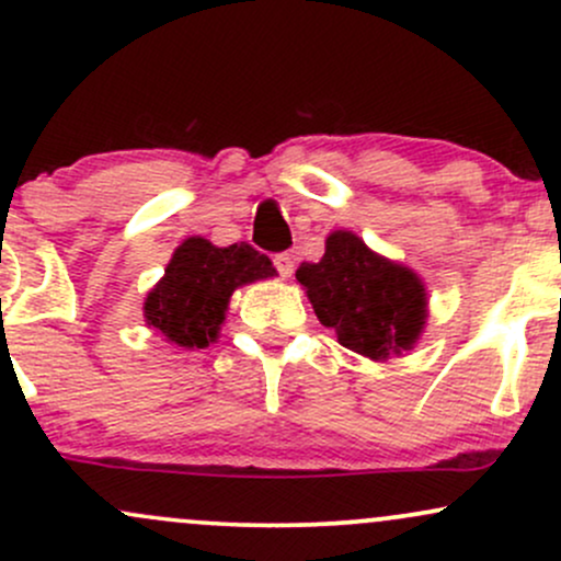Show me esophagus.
Masks as SVG:
<instances>
[{
	"label": "esophagus",
	"instance_id": "obj_1",
	"mask_svg": "<svg viewBox=\"0 0 561 561\" xmlns=\"http://www.w3.org/2000/svg\"><path fill=\"white\" fill-rule=\"evenodd\" d=\"M274 266H276V272H279V276H293V268H295V259L289 253H279V255H274Z\"/></svg>",
	"mask_w": 561,
	"mask_h": 561
}]
</instances>
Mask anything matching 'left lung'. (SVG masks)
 <instances>
[{
  "mask_svg": "<svg viewBox=\"0 0 561 561\" xmlns=\"http://www.w3.org/2000/svg\"><path fill=\"white\" fill-rule=\"evenodd\" d=\"M295 279L337 343L371 362L411 351L427 321V289L420 276L377 255L353 231H332L324 259L300 263Z\"/></svg>",
  "mask_w": 561,
  "mask_h": 561,
  "instance_id": "obj_1",
  "label": "left lung"
}]
</instances>
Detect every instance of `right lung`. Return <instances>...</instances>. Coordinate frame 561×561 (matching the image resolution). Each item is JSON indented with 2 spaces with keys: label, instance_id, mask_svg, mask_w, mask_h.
<instances>
[{
  "label": "right lung",
  "instance_id": "add662e5",
  "mask_svg": "<svg viewBox=\"0 0 561 561\" xmlns=\"http://www.w3.org/2000/svg\"><path fill=\"white\" fill-rule=\"evenodd\" d=\"M274 274L268 255L250 244L216 248L190 237L173 250L163 279L147 293L145 321L179 347H208L227 319L231 293Z\"/></svg>",
  "mask_w": 561,
  "mask_h": 561
}]
</instances>
